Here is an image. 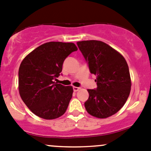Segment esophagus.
Here are the masks:
<instances>
[{
    "instance_id": "34e87169",
    "label": "esophagus",
    "mask_w": 151,
    "mask_h": 151,
    "mask_svg": "<svg viewBox=\"0 0 151 151\" xmlns=\"http://www.w3.org/2000/svg\"><path fill=\"white\" fill-rule=\"evenodd\" d=\"M73 89L74 92H77V91H78L79 89H81V88L80 87H77V86H73Z\"/></svg>"
}]
</instances>
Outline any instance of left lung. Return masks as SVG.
Listing matches in <instances>:
<instances>
[{
	"instance_id": "obj_1",
	"label": "left lung",
	"mask_w": 151,
	"mask_h": 151,
	"mask_svg": "<svg viewBox=\"0 0 151 151\" xmlns=\"http://www.w3.org/2000/svg\"><path fill=\"white\" fill-rule=\"evenodd\" d=\"M91 73L96 76L97 88L87 89L85 108L91 115L106 118L116 114L126 104L131 82L126 59L114 48L101 41L78 42Z\"/></svg>"
}]
</instances>
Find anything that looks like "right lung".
Returning a JSON list of instances; mask_svg holds the SVG:
<instances>
[{"mask_svg": "<svg viewBox=\"0 0 151 151\" xmlns=\"http://www.w3.org/2000/svg\"><path fill=\"white\" fill-rule=\"evenodd\" d=\"M77 50L74 43L50 42L34 49L21 62L18 72L19 92L34 114L53 120L65 114L73 89L54 80L61 75L65 59Z\"/></svg>", "mask_w": 151, "mask_h": 151, "instance_id": "1", "label": "right lung"}]
</instances>
